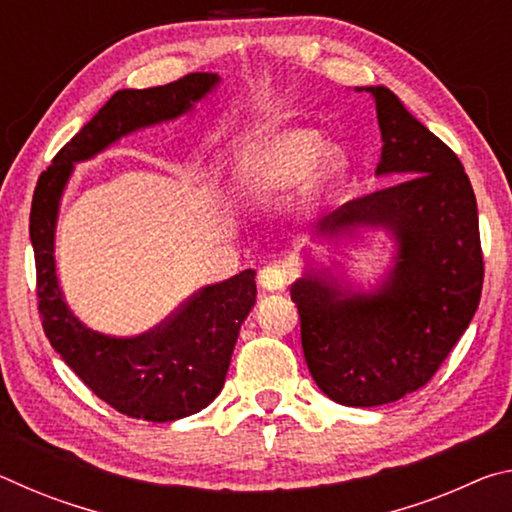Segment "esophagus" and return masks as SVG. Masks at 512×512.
Returning a JSON list of instances; mask_svg holds the SVG:
<instances>
[{
	"mask_svg": "<svg viewBox=\"0 0 512 512\" xmlns=\"http://www.w3.org/2000/svg\"><path fill=\"white\" fill-rule=\"evenodd\" d=\"M259 287L266 289V291H284L287 289V273H284L282 266L271 264V266H264L262 271H259Z\"/></svg>",
	"mask_w": 512,
	"mask_h": 512,
	"instance_id": "esophagus-1",
	"label": "esophagus"
}]
</instances>
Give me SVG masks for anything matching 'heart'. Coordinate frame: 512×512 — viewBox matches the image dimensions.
<instances>
[{
	"mask_svg": "<svg viewBox=\"0 0 512 512\" xmlns=\"http://www.w3.org/2000/svg\"><path fill=\"white\" fill-rule=\"evenodd\" d=\"M348 151L325 144L314 128H287L246 144L235 162V192L248 205L275 201L314 173L316 192L327 194L348 171Z\"/></svg>",
	"mask_w": 512,
	"mask_h": 512,
	"instance_id": "b5f03b06",
	"label": "heart"
}]
</instances>
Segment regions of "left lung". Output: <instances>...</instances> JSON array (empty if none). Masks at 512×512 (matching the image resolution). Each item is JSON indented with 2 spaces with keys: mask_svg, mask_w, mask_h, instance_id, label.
I'll list each match as a JSON object with an SVG mask.
<instances>
[{
  "mask_svg": "<svg viewBox=\"0 0 512 512\" xmlns=\"http://www.w3.org/2000/svg\"><path fill=\"white\" fill-rule=\"evenodd\" d=\"M372 94L381 131L377 176L400 183L341 205L325 237L381 228L395 264L372 291L343 289L329 268L291 284L311 377L329 400L381 406L436 375L474 318L483 287L479 214L470 178L449 146L384 85Z\"/></svg>",
  "mask_w": 512,
  "mask_h": 512,
  "instance_id": "8db88e82",
  "label": "left lung"
}]
</instances>
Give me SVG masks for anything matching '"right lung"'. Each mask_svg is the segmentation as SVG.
Returning a JSON list of instances; mask_svg holds the SVG:
<instances>
[{
	"label": "right lung",
	"instance_id": "1",
	"mask_svg": "<svg viewBox=\"0 0 512 512\" xmlns=\"http://www.w3.org/2000/svg\"><path fill=\"white\" fill-rule=\"evenodd\" d=\"M219 74L196 72L169 85L119 90L38 178L29 235L36 253L38 311L45 334L90 391L128 418L171 422L205 409L221 393L241 323L255 305V271L194 293L176 314L137 336L97 332L74 316L60 291L54 259L60 198L74 164L142 128L192 112Z\"/></svg>",
	"mask_w": 512,
	"mask_h": 512
}]
</instances>
